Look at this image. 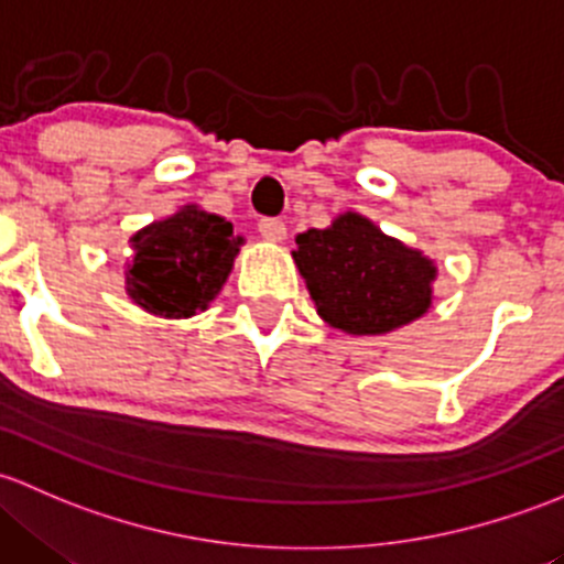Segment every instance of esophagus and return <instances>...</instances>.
Listing matches in <instances>:
<instances>
[{
  "instance_id": "obj_1",
  "label": "esophagus",
  "mask_w": 564,
  "mask_h": 564,
  "mask_svg": "<svg viewBox=\"0 0 564 564\" xmlns=\"http://www.w3.org/2000/svg\"><path fill=\"white\" fill-rule=\"evenodd\" d=\"M260 234H263V239L274 241V243H282L288 239V228H284L282 219H260Z\"/></svg>"
}]
</instances>
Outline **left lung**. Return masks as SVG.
I'll return each instance as SVG.
<instances>
[{
  "label": "left lung",
  "instance_id": "obj_1",
  "mask_svg": "<svg viewBox=\"0 0 564 564\" xmlns=\"http://www.w3.org/2000/svg\"><path fill=\"white\" fill-rule=\"evenodd\" d=\"M293 260L330 328L350 336H382L410 325L434 301L432 258L386 236L358 212L334 217L328 228L295 236Z\"/></svg>",
  "mask_w": 564,
  "mask_h": 564
}]
</instances>
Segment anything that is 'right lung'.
I'll use <instances>...</instances> for the list:
<instances>
[{
    "mask_svg": "<svg viewBox=\"0 0 564 564\" xmlns=\"http://www.w3.org/2000/svg\"><path fill=\"white\" fill-rule=\"evenodd\" d=\"M243 236L225 217L187 203L130 236L124 290L135 306L165 321L206 312L234 271Z\"/></svg>",
    "mask_w": 564,
    "mask_h": 564,
    "instance_id": "obj_1",
    "label": "right lung"
}]
</instances>
